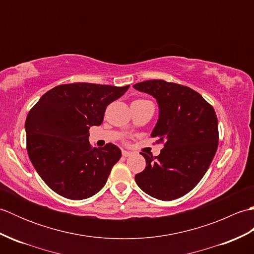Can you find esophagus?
<instances>
[{
    "mask_svg": "<svg viewBox=\"0 0 254 254\" xmlns=\"http://www.w3.org/2000/svg\"><path fill=\"white\" fill-rule=\"evenodd\" d=\"M132 153L128 152V150H126V149H122V156H124V157H128V156H131Z\"/></svg>",
    "mask_w": 254,
    "mask_h": 254,
    "instance_id": "1",
    "label": "esophagus"
}]
</instances>
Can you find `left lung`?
Instances as JSON below:
<instances>
[{"mask_svg": "<svg viewBox=\"0 0 254 254\" xmlns=\"http://www.w3.org/2000/svg\"><path fill=\"white\" fill-rule=\"evenodd\" d=\"M133 87L153 96L159 116L152 137L164 143L157 157L141 153L145 169L135 176L145 193L161 201L179 198L201 181L218 146V121L214 108L187 86L150 79Z\"/></svg>", "mask_w": 254, "mask_h": 254, "instance_id": "8db88e82", "label": "left lung"}]
</instances>
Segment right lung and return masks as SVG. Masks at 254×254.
<instances>
[{"instance_id": "right-lung-1", "label": "right lung", "mask_w": 254, "mask_h": 254, "mask_svg": "<svg viewBox=\"0 0 254 254\" xmlns=\"http://www.w3.org/2000/svg\"><path fill=\"white\" fill-rule=\"evenodd\" d=\"M130 85H59L38 100L26 119L27 152L38 175L59 195L84 199L105 187L121 158L115 144L91 147L88 130L104 121L107 106Z\"/></svg>"}]
</instances>
